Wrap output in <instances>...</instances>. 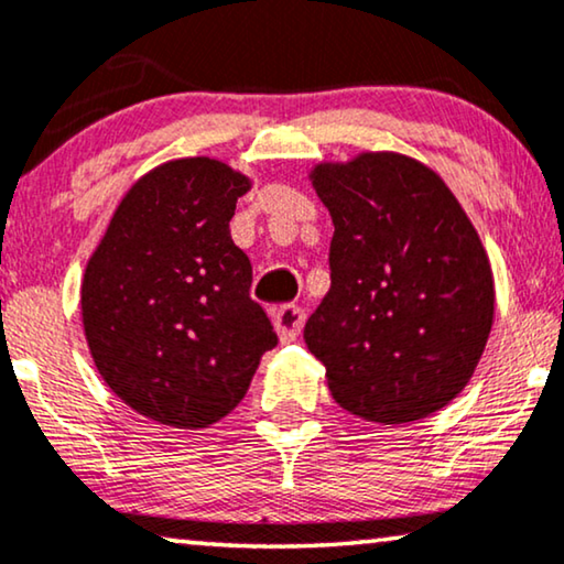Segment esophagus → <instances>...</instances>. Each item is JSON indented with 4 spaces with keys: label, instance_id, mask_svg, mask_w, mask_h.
I'll use <instances>...</instances> for the list:
<instances>
[{
    "label": "esophagus",
    "instance_id": "34e87169",
    "mask_svg": "<svg viewBox=\"0 0 564 564\" xmlns=\"http://www.w3.org/2000/svg\"><path fill=\"white\" fill-rule=\"evenodd\" d=\"M305 326V311L297 305H282L274 311V328L284 344L295 341Z\"/></svg>",
    "mask_w": 564,
    "mask_h": 564
}]
</instances>
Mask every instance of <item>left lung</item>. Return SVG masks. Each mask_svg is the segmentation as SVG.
Here are the masks:
<instances>
[{"instance_id": "left-lung-1", "label": "left lung", "mask_w": 564, "mask_h": 564, "mask_svg": "<svg viewBox=\"0 0 564 564\" xmlns=\"http://www.w3.org/2000/svg\"><path fill=\"white\" fill-rule=\"evenodd\" d=\"M311 182L334 220L330 290L305 323L344 411L411 423L465 390L488 344V253L442 176L403 153L318 164Z\"/></svg>"}]
</instances>
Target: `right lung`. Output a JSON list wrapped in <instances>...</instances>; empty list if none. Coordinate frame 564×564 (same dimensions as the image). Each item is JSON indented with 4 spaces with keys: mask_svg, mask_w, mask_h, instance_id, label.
<instances>
[{
    "mask_svg": "<svg viewBox=\"0 0 564 564\" xmlns=\"http://www.w3.org/2000/svg\"><path fill=\"white\" fill-rule=\"evenodd\" d=\"M251 180L210 156L166 161L120 199L82 282L91 359L145 419L207 429L241 403L276 334L228 223Z\"/></svg>",
    "mask_w": 564,
    "mask_h": 564,
    "instance_id": "1",
    "label": "right lung"
}]
</instances>
